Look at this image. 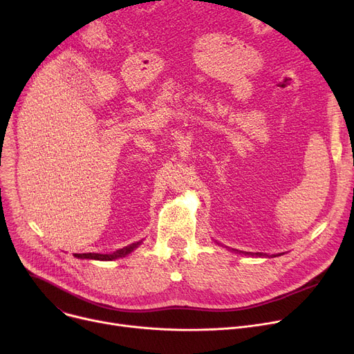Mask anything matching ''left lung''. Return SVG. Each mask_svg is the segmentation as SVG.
Returning <instances> with one entry per match:
<instances>
[{
    "label": "left lung",
    "instance_id": "1",
    "mask_svg": "<svg viewBox=\"0 0 354 354\" xmlns=\"http://www.w3.org/2000/svg\"><path fill=\"white\" fill-rule=\"evenodd\" d=\"M257 255H261V254H259V252H257Z\"/></svg>",
    "mask_w": 354,
    "mask_h": 354
}]
</instances>
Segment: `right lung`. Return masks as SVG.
Segmentation results:
<instances>
[{
  "instance_id": "add662e5",
  "label": "right lung",
  "mask_w": 354,
  "mask_h": 354,
  "mask_svg": "<svg viewBox=\"0 0 354 354\" xmlns=\"http://www.w3.org/2000/svg\"><path fill=\"white\" fill-rule=\"evenodd\" d=\"M139 245V243L132 244V245H127L122 250H118L111 254H95V252H84V254H74V257L77 258H87V259H99V261H111V259H116V258H122L124 255H127L129 252H132L136 247Z\"/></svg>"
}]
</instances>
